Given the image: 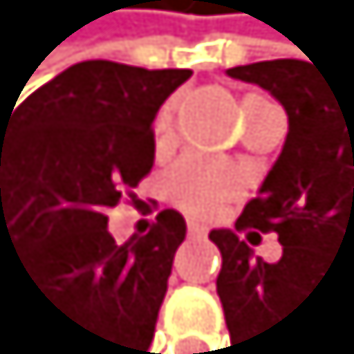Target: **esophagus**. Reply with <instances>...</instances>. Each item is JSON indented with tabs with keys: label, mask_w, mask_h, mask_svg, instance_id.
Returning <instances> with one entry per match:
<instances>
[{
	"label": "esophagus",
	"mask_w": 354,
	"mask_h": 354,
	"mask_svg": "<svg viewBox=\"0 0 354 354\" xmlns=\"http://www.w3.org/2000/svg\"><path fill=\"white\" fill-rule=\"evenodd\" d=\"M186 230H189V236H204V234H207L204 221H198V218H189V221H186Z\"/></svg>",
	"instance_id": "1"
}]
</instances>
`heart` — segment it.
Returning a JSON list of instances; mask_svg holds the SVG:
<instances>
[{"label": "heart", "instance_id": "heart-1", "mask_svg": "<svg viewBox=\"0 0 354 354\" xmlns=\"http://www.w3.org/2000/svg\"><path fill=\"white\" fill-rule=\"evenodd\" d=\"M242 180L230 165L209 156L189 153L165 171V198L189 213H213L239 192Z\"/></svg>", "mask_w": 354, "mask_h": 354}]
</instances>
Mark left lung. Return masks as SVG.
I'll list each match as a JSON object with an SVG mask.
<instances>
[{
    "label": "left lung",
    "mask_w": 354,
    "mask_h": 354,
    "mask_svg": "<svg viewBox=\"0 0 354 354\" xmlns=\"http://www.w3.org/2000/svg\"><path fill=\"white\" fill-rule=\"evenodd\" d=\"M266 88L287 109L290 133L263 189L248 201L234 230H213L221 251L216 290L230 349L266 354L284 343L299 308L331 287H354V82H331L317 64L275 58L227 70ZM242 230L278 233V264L254 257Z\"/></svg>",
    "instance_id": "1"
}]
</instances>
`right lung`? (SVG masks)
<instances>
[{"label":"right lung","instance_id":"obj_1","mask_svg":"<svg viewBox=\"0 0 354 354\" xmlns=\"http://www.w3.org/2000/svg\"><path fill=\"white\" fill-rule=\"evenodd\" d=\"M189 76L79 62L0 115V254L17 251L44 308L76 331L73 354L150 349L186 221L162 209L118 245L106 213L150 174L153 118Z\"/></svg>","mask_w":354,"mask_h":354}]
</instances>
